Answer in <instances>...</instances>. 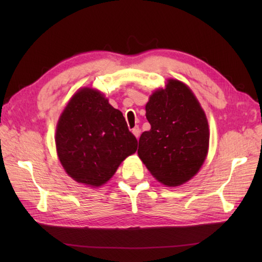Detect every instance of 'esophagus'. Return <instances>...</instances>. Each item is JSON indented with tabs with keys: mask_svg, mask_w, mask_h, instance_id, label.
<instances>
[{
	"mask_svg": "<svg viewBox=\"0 0 262 262\" xmlns=\"http://www.w3.org/2000/svg\"><path fill=\"white\" fill-rule=\"evenodd\" d=\"M132 132H133V134H134V135L136 136V138H138V136H140L141 129H140V127H138V126H135V127L132 129Z\"/></svg>",
	"mask_w": 262,
	"mask_h": 262,
	"instance_id": "34e87169",
	"label": "esophagus"
}]
</instances>
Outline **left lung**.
<instances>
[{"mask_svg":"<svg viewBox=\"0 0 262 262\" xmlns=\"http://www.w3.org/2000/svg\"><path fill=\"white\" fill-rule=\"evenodd\" d=\"M145 107L151 129L138 143V157L157 179L179 186L197 173L208 151L209 130L204 110L190 89L169 80Z\"/></svg>","mask_w":262,"mask_h":262,"instance_id":"obj_1","label":"left lung"}]
</instances>
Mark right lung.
<instances>
[{"label": "right lung", "mask_w": 262, "mask_h": 262, "mask_svg": "<svg viewBox=\"0 0 262 262\" xmlns=\"http://www.w3.org/2000/svg\"><path fill=\"white\" fill-rule=\"evenodd\" d=\"M56 148L70 177L99 187L136 152L137 140L121 111L111 107L100 92L85 88L74 94L60 116Z\"/></svg>", "instance_id": "obj_1"}]
</instances>
